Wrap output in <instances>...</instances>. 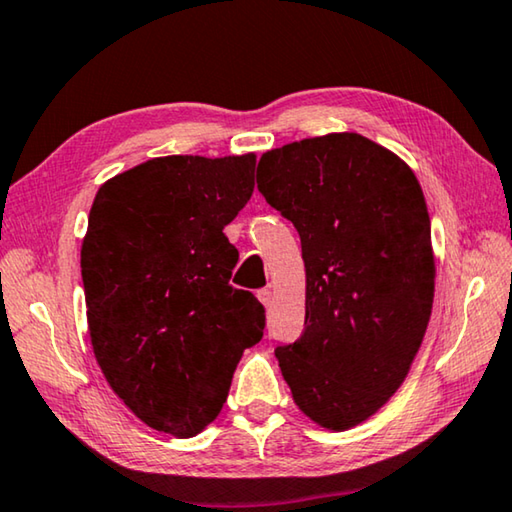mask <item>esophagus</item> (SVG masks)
<instances>
[{
  "mask_svg": "<svg viewBox=\"0 0 512 512\" xmlns=\"http://www.w3.org/2000/svg\"><path fill=\"white\" fill-rule=\"evenodd\" d=\"M257 298L262 300L264 307H271L273 305V291L271 289H259L257 291Z\"/></svg>",
  "mask_w": 512,
  "mask_h": 512,
  "instance_id": "1",
  "label": "esophagus"
}]
</instances>
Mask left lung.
I'll return each mask as SVG.
<instances>
[{"instance_id":"obj_1","label":"left lung","mask_w":512,"mask_h":512,"mask_svg":"<svg viewBox=\"0 0 512 512\" xmlns=\"http://www.w3.org/2000/svg\"><path fill=\"white\" fill-rule=\"evenodd\" d=\"M257 189L296 225L305 332L275 348L293 402L345 431L402 386L433 305L431 221L409 164L359 133L266 151Z\"/></svg>"}]
</instances>
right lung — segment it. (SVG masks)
<instances>
[{
  "label": "right lung",
  "mask_w": 512,
  "mask_h": 512,
  "mask_svg": "<svg viewBox=\"0 0 512 512\" xmlns=\"http://www.w3.org/2000/svg\"><path fill=\"white\" fill-rule=\"evenodd\" d=\"M255 155H167L110 178L81 248L92 350L144 424L201 433L264 336V307L230 287L239 253L223 228L255 189Z\"/></svg>",
  "instance_id": "1"
}]
</instances>
